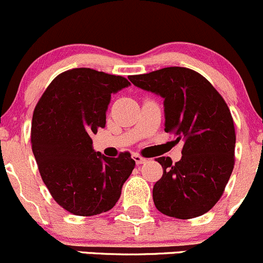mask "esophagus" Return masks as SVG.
Segmentation results:
<instances>
[{"label": "esophagus", "mask_w": 263, "mask_h": 263, "mask_svg": "<svg viewBox=\"0 0 263 263\" xmlns=\"http://www.w3.org/2000/svg\"><path fill=\"white\" fill-rule=\"evenodd\" d=\"M132 157H134V160H135V161H136L137 165L145 164V162L147 161V159H145V157H142L139 154H134V156H132Z\"/></svg>", "instance_id": "obj_1"}]
</instances>
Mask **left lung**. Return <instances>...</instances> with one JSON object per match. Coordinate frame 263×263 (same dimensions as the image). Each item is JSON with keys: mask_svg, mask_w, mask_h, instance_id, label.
<instances>
[{"mask_svg": "<svg viewBox=\"0 0 263 263\" xmlns=\"http://www.w3.org/2000/svg\"><path fill=\"white\" fill-rule=\"evenodd\" d=\"M128 78L164 98L165 132L184 143L180 161L156 159L164 173L154 185L155 206L179 219L203 215L223 195L234 166L236 131L226 101L201 74L181 66Z\"/></svg>", "mask_w": 263, "mask_h": 263, "instance_id": "left-lung-1", "label": "left lung"}]
</instances>
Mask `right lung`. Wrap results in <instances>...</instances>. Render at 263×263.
<instances>
[{
	"label": "right lung",
	"mask_w": 263,
	"mask_h": 263,
	"mask_svg": "<svg viewBox=\"0 0 263 263\" xmlns=\"http://www.w3.org/2000/svg\"><path fill=\"white\" fill-rule=\"evenodd\" d=\"M126 78L74 68L54 78L34 109L32 153L44 184L62 208L90 217L108 212L135 168L129 153L107 157L93 150V134L106 126L110 95Z\"/></svg>",
	"instance_id": "right-lung-1"
}]
</instances>
